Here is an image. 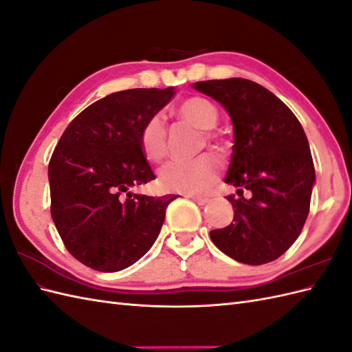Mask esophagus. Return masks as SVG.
Instances as JSON below:
<instances>
[{"label":"esophagus","mask_w":352,"mask_h":352,"mask_svg":"<svg viewBox=\"0 0 352 352\" xmlns=\"http://www.w3.org/2000/svg\"><path fill=\"white\" fill-rule=\"evenodd\" d=\"M189 198H190V199H193L196 204H198V206H206V204H208V202H210V199L207 198V196H196V195H190Z\"/></svg>","instance_id":"obj_1"}]
</instances>
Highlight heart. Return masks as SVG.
I'll return each mask as SVG.
<instances>
[{
  "label": "heart",
  "mask_w": 352,
  "mask_h": 352,
  "mask_svg": "<svg viewBox=\"0 0 352 352\" xmlns=\"http://www.w3.org/2000/svg\"><path fill=\"white\" fill-rule=\"evenodd\" d=\"M175 113L179 120L204 130L206 142L213 144L219 150L223 148V144L211 132L219 121V109L207 97H186L175 106ZM201 144L204 145V141ZM139 145L146 160L157 163L166 157L168 135L165 121L159 113L145 121L139 133ZM219 169L220 162L213 154H204L190 162H170L162 168L157 184L166 193H201L216 182Z\"/></svg>",
  "instance_id": "obj_1"
}]
</instances>
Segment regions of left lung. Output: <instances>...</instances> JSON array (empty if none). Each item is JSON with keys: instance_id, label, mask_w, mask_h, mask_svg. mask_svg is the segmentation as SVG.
Segmentation results:
<instances>
[{"instance_id": "8db88e82", "label": "left lung", "mask_w": 352, "mask_h": 352, "mask_svg": "<svg viewBox=\"0 0 352 352\" xmlns=\"http://www.w3.org/2000/svg\"><path fill=\"white\" fill-rule=\"evenodd\" d=\"M193 87L222 104L234 124L225 182L239 187V198L226 196L234 220L210 231L211 241L239 263H272L298 239L309 214L315 168L305 130L279 97L253 80H201Z\"/></svg>"}]
</instances>
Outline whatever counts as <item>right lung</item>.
Returning <instances> with one entry per match:
<instances>
[{
  "mask_svg": "<svg viewBox=\"0 0 352 352\" xmlns=\"http://www.w3.org/2000/svg\"><path fill=\"white\" fill-rule=\"evenodd\" d=\"M174 94L173 87L112 93L80 112L56 144L47 169L51 214L65 249L84 265L120 272L156 241L175 196L129 189L156 178L139 133Z\"/></svg>",
  "mask_w": 352,
  "mask_h": 352,
  "instance_id": "obj_1",
  "label": "right lung"
}]
</instances>
